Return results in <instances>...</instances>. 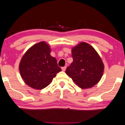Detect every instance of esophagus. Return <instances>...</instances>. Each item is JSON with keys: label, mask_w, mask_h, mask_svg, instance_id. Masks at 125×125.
Here are the masks:
<instances>
[{"label": "esophagus", "mask_w": 125, "mask_h": 125, "mask_svg": "<svg viewBox=\"0 0 125 125\" xmlns=\"http://www.w3.org/2000/svg\"><path fill=\"white\" fill-rule=\"evenodd\" d=\"M66 67H67L66 66L62 67V71H65V69H66Z\"/></svg>", "instance_id": "obj_1"}]
</instances>
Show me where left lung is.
Listing matches in <instances>:
<instances>
[{
	"instance_id": "left-lung-1",
	"label": "left lung",
	"mask_w": 125,
	"mask_h": 125,
	"mask_svg": "<svg viewBox=\"0 0 125 125\" xmlns=\"http://www.w3.org/2000/svg\"><path fill=\"white\" fill-rule=\"evenodd\" d=\"M73 62L65 73L81 89L93 87L103 73L104 64L97 52L89 44L81 42L72 50Z\"/></svg>"
}]
</instances>
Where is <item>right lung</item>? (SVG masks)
I'll return each instance as SVG.
<instances>
[{"label":"right lung","mask_w":125,"mask_h":125,"mask_svg":"<svg viewBox=\"0 0 125 125\" xmlns=\"http://www.w3.org/2000/svg\"><path fill=\"white\" fill-rule=\"evenodd\" d=\"M50 48L41 42L30 48L21 60V77L30 87L42 89L50 84L57 73L61 71L55 58L50 55Z\"/></svg>","instance_id":"1"}]
</instances>
